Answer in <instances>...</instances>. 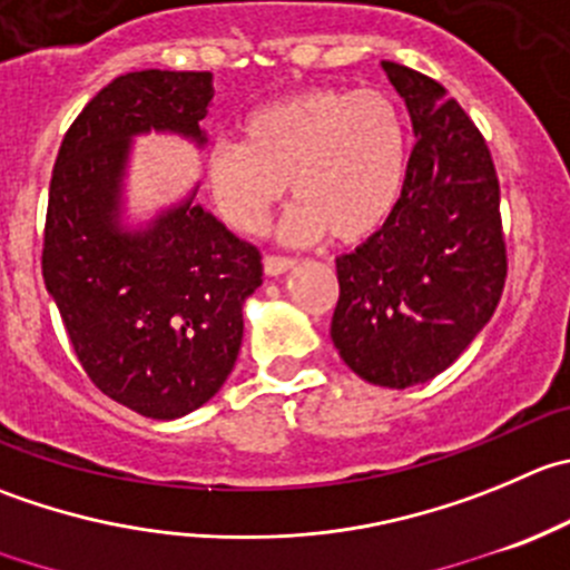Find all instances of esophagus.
I'll list each match as a JSON object with an SVG mask.
<instances>
[{
  "label": "esophagus",
  "mask_w": 570,
  "mask_h": 570,
  "mask_svg": "<svg viewBox=\"0 0 570 570\" xmlns=\"http://www.w3.org/2000/svg\"><path fill=\"white\" fill-rule=\"evenodd\" d=\"M295 258L289 256H264V273L267 275H284L295 267Z\"/></svg>",
  "instance_id": "1"
}]
</instances>
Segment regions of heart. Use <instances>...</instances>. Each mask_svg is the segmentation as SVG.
<instances>
[{
	"mask_svg": "<svg viewBox=\"0 0 570 570\" xmlns=\"http://www.w3.org/2000/svg\"><path fill=\"white\" fill-rule=\"evenodd\" d=\"M239 145L206 153L214 208L239 234H262L286 184L297 197L281 223L286 242L373 236L406 180V138L395 102L373 88L314 86L253 108Z\"/></svg>",
	"mask_w": 570,
	"mask_h": 570,
	"instance_id": "b5f03b06",
	"label": "heart"
}]
</instances>
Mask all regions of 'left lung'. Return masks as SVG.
<instances>
[{
    "instance_id": "1",
    "label": "left lung",
    "mask_w": 570,
    "mask_h": 570,
    "mask_svg": "<svg viewBox=\"0 0 570 570\" xmlns=\"http://www.w3.org/2000/svg\"><path fill=\"white\" fill-rule=\"evenodd\" d=\"M414 147L392 217L336 258L331 340L347 367L390 390L425 384L488 325L507 281L501 191L484 136L432 77L384 60Z\"/></svg>"
}]
</instances>
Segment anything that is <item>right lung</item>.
Instances as JSON below:
<instances>
[{"label": "right lung", "mask_w": 570, "mask_h": 570, "mask_svg": "<svg viewBox=\"0 0 570 570\" xmlns=\"http://www.w3.org/2000/svg\"><path fill=\"white\" fill-rule=\"evenodd\" d=\"M212 71H130L66 130L49 184L43 284L97 390L153 420L212 401L234 370L242 306L262 286V253L195 206L197 189L145 228L121 225L132 136L206 145Z\"/></svg>", "instance_id": "obj_1"}]
</instances>
